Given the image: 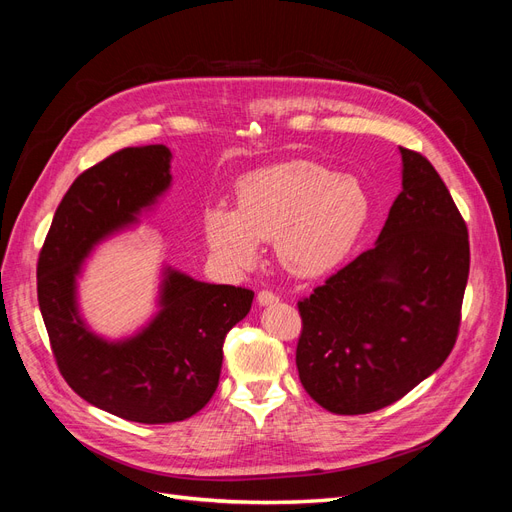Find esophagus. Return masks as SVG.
I'll return each instance as SVG.
<instances>
[{"label":"esophagus","mask_w":512,"mask_h":512,"mask_svg":"<svg viewBox=\"0 0 512 512\" xmlns=\"http://www.w3.org/2000/svg\"><path fill=\"white\" fill-rule=\"evenodd\" d=\"M275 301H280V297H277L275 292H271V290H260L258 292V305H271Z\"/></svg>","instance_id":"obj_1"}]
</instances>
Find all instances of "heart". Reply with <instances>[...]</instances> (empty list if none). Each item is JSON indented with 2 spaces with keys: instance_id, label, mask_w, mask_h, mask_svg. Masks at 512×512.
I'll return each mask as SVG.
<instances>
[{
  "instance_id": "obj_1",
  "label": "heart",
  "mask_w": 512,
  "mask_h": 512,
  "mask_svg": "<svg viewBox=\"0 0 512 512\" xmlns=\"http://www.w3.org/2000/svg\"><path fill=\"white\" fill-rule=\"evenodd\" d=\"M235 192L237 209L205 211V235L211 252L237 269L252 265L260 241L275 239V254L290 273H327L352 252L371 211L359 179L307 160L254 170Z\"/></svg>"
}]
</instances>
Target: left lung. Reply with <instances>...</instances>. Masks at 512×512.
<instances>
[{
	"instance_id": "obj_1",
	"label": "left lung",
	"mask_w": 512,
	"mask_h": 512,
	"mask_svg": "<svg viewBox=\"0 0 512 512\" xmlns=\"http://www.w3.org/2000/svg\"><path fill=\"white\" fill-rule=\"evenodd\" d=\"M399 151L404 188L376 245L297 303L301 384L335 414L395 404L457 342L470 273L468 228L423 153Z\"/></svg>"
}]
</instances>
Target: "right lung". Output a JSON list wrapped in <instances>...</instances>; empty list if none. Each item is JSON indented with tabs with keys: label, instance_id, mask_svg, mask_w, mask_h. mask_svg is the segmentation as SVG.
<instances>
[{
	"label": "right lung",
	"instance_id": "right-lung-1",
	"mask_svg": "<svg viewBox=\"0 0 512 512\" xmlns=\"http://www.w3.org/2000/svg\"><path fill=\"white\" fill-rule=\"evenodd\" d=\"M170 149L126 147L74 179L38 258V303L70 389L91 406L145 425L185 421L220 382L224 339L254 292L166 269L160 312L141 333L106 342L76 309V275L98 241L136 222L170 185Z\"/></svg>",
	"mask_w": 512,
	"mask_h": 512
}]
</instances>
